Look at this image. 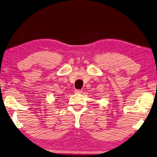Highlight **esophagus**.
<instances>
[{
  "label": "esophagus",
  "instance_id": "1",
  "mask_svg": "<svg viewBox=\"0 0 157 157\" xmlns=\"http://www.w3.org/2000/svg\"><path fill=\"white\" fill-rule=\"evenodd\" d=\"M82 90H78V89H76V90H75V91H74V92L75 93H76V94H81V93H82Z\"/></svg>",
  "mask_w": 157,
  "mask_h": 157
}]
</instances>
